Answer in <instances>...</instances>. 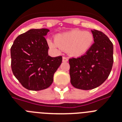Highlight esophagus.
<instances>
[{
  "mask_svg": "<svg viewBox=\"0 0 122 122\" xmlns=\"http://www.w3.org/2000/svg\"><path fill=\"white\" fill-rule=\"evenodd\" d=\"M68 59L67 58V57H63V59H62V61L64 62H68Z\"/></svg>",
  "mask_w": 122,
  "mask_h": 122,
  "instance_id": "obj_1",
  "label": "esophagus"
}]
</instances>
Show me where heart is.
I'll list each match as a JSON object with an SVG mask.
<instances>
[{
	"label": "heart",
	"instance_id": "heart-1",
	"mask_svg": "<svg viewBox=\"0 0 122 122\" xmlns=\"http://www.w3.org/2000/svg\"><path fill=\"white\" fill-rule=\"evenodd\" d=\"M55 39L48 40V44L51 48L57 50H65L72 56L78 57L90 49L94 37L91 32L75 29L57 34Z\"/></svg>",
	"mask_w": 122,
	"mask_h": 122
}]
</instances>
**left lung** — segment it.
Returning a JSON list of instances; mask_svg holds the SVG:
<instances>
[{
	"label": "left lung",
	"mask_w": 122,
	"mask_h": 122,
	"mask_svg": "<svg viewBox=\"0 0 122 122\" xmlns=\"http://www.w3.org/2000/svg\"><path fill=\"white\" fill-rule=\"evenodd\" d=\"M94 43L90 49L78 58L68 60L71 84L81 90H91L107 80L113 63V46L102 32L92 30Z\"/></svg>",
	"instance_id": "obj_1"
}]
</instances>
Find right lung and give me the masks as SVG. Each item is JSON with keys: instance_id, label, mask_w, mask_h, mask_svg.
Instances as JSON below:
<instances>
[{"instance_id": "1", "label": "right lung", "mask_w": 122, "mask_h": 122, "mask_svg": "<svg viewBox=\"0 0 122 122\" xmlns=\"http://www.w3.org/2000/svg\"><path fill=\"white\" fill-rule=\"evenodd\" d=\"M47 29H30L18 36L10 49L11 68L24 87L42 90L53 82L54 75L62 62V57H51L45 36Z\"/></svg>"}]
</instances>
